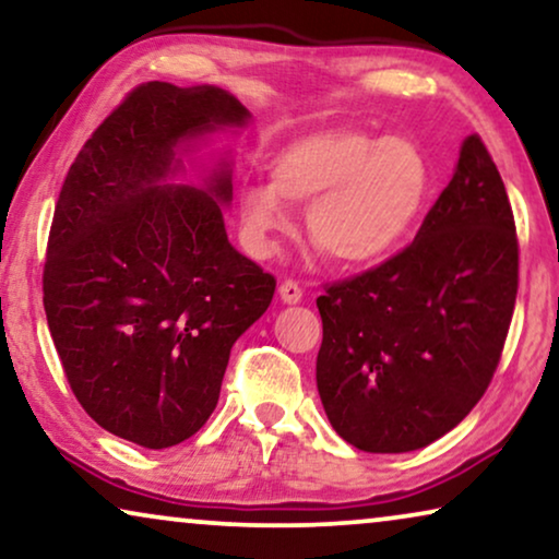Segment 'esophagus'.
<instances>
[{"label":"esophagus","mask_w":559,"mask_h":559,"mask_svg":"<svg viewBox=\"0 0 559 559\" xmlns=\"http://www.w3.org/2000/svg\"><path fill=\"white\" fill-rule=\"evenodd\" d=\"M280 297H282V302H287V305L300 302L302 300V287L297 285L295 280H285L280 285Z\"/></svg>","instance_id":"obj_1"}]
</instances>
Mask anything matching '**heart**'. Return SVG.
<instances>
[{"label":"heart","instance_id":"1","mask_svg":"<svg viewBox=\"0 0 559 559\" xmlns=\"http://www.w3.org/2000/svg\"><path fill=\"white\" fill-rule=\"evenodd\" d=\"M430 182V163L409 136L328 129L282 150L270 182L241 188V221L251 247L270 254L293 226L289 205H308L312 247L335 264L369 266L415 231Z\"/></svg>","mask_w":559,"mask_h":559}]
</instances>
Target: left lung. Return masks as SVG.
<instances>
[{
    "instance_id": "left-lung-1",
    "label": "left lung",
    "mask_w": 559,
    "mask_h": 559,
    "mask_svg": "<svg viewBox=\"0 0 559 559\" xmlns=\"http://www.w3.org/2000/svg\"><path fill=\"white\" fill-rule=\"evenodd\" d=\"M519 239L486 144L463 142L415 241L318 297V392L364 453H407L453 430L491 384L514 316Z\"/></svg>"
}]
</instances>
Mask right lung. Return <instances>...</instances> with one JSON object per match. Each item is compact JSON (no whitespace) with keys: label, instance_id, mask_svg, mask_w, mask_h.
<instances>
[{"label":"right lung","instance_id":"obj_1","mask_svg":"<svg viewBox=\"0 0 559 559\" xmlns=\"http://www.w3.org/2000/svg\"><path fill=\"white\" fill-rule=\"evenodd\" d=\"M247 119L224 88L140 83L60 188L43 270L52 343L88 417L142 448L201 430L231 346L277 287L228 243V170L209 190L159 186L180 142Z\"/></svg>","mask_w":559,"mask_h":559}]
</instances>
